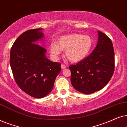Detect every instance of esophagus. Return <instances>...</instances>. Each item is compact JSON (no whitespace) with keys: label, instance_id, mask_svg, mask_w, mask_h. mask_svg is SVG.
<instances>
[{"label":"esophagus","instance_id":"34e87169","mask_svg":"<svg viewBox=\"0 0 127 127\" xmlns=\"http://www.w3.org/2000/svg\"><path fill=\"white\" fill-rule=\"evenodd\" d=\"M61 68H62V69H64L65 68H66V66L64 64H61Z\"/></svg>","mask_w":127,"mask_h":127}]
</instances>
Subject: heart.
<instances>
[{"instance_id":"heart-1","label":"heart","mask_w":127,"mask_h":127,"mask_svg":"<svg viewBox=\"0 0 127 127\" xmlns=\"http://www.w3.org/2000/svg\"><path fill=\"white\" fill-rule=\"evenodd\" d=\"M94 46V39L90 35L71 33L57 39L50 44V52L54 57H57L65 50V57L72 63H78L87 57Z\"/></svg>"}]
</instances>
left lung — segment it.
Wrapping results in <instances>:
<instances>
[{"instance_id": "obj_1", "label": "left lung", "mask_w": 127, "mask_h": 127, "mask_svg": "<svg viewBox=\"0 0 127 127\" xmlns=\"http://www.w3.org/2000/svg\"><path fill=\"white\" fill-rule=\"evenodd\" d=\"M96 48L88 56L75 65H71V82L78 92L91 94L105 87L114 70V52L111 40L98 31Z\"/></svg>"}]
</instances>
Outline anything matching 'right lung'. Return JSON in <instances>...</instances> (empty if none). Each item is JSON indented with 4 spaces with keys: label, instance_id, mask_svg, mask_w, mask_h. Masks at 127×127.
Wrapping results in <instances>:
<instances>
[{
    "label": "right lung",
    "instance_id": "right-lung-1",
    "mask_svg": "<svg viewBox=\"0 0 127 127\" xmlns=\"http://www.w3.org/2000/svg\"><path fill=\"white\" fill-rule=\"evenodd\" d=\"M42 28L30 30L20 35L11 47L10 64L15 81L24 92L42 98L53 89L61 71L59 63L46 57V50L38 45L43 41Z\"/></svg>",
    "mask_w": 127,
    "mask_h": 127
}]
</instances>
